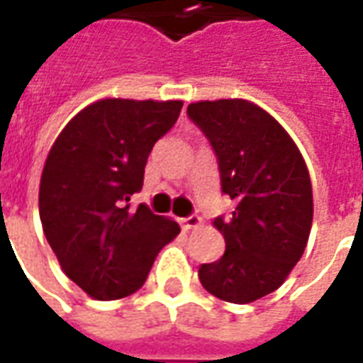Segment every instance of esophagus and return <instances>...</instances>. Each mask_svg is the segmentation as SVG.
Returning a JSON list of instances; mask_svg holds the SVG:
<instances>
[{
  "instance_id": "1",
  "label": "esophagus",
  "mask_w": 363,
  "mask_h": 363,
  "mask_svg": "<svg viewBox=\"0 0 363 363\" xmlns=\"http://www.w3.org/2000/svg\"><path fill=\"white\" fill-rule=\"evenodd\" d=\"M181 225L184 231H190V229H196L202 225V218H198V216H190V218H184L181 221Z\"/></svg>"
}]
</instances>
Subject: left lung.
<instances>
[{
    "label": "left lung",
    "mask_w": 363,
    "mask_h": 363,
    "mask_svg": "<svg viewBox=\"0 0 363 363\" xmlns=\"http://www.w3.org/2000/svg\"><path fill=\"white\" fill-rule=\"evenodd\" d=\"M189 116L218 155L221 190L235 202L213 220L225 252L198 278L212 296L252 303L286 281L301 259L313 223V189L301 151L272 114L247 99L189 104Z\"/></svg>",
    "instance_id": "8db88e82"
}]
</instances>
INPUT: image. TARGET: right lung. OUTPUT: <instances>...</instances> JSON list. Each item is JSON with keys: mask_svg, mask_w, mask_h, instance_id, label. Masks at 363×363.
I'll list each match as a JSON object with an SVG mask.
<instances>
[{"mask_svg": "<svg viewBox=\"0 0 363 363\" xmlns=\"http://www.w3.org/2000/svg\"><path fill=\"white\" fill-rule=\"evenodd\" d=\"M182 101L101 99L75 114L52 143L38 190L44 235L69 280L108 301L142 288L179 223L130 208L153 143Z\"/></svg>", "mask_w": 363, "mask_h": 363, "instance_id": "obj_1", "label": "right lung"}]
</instances>
